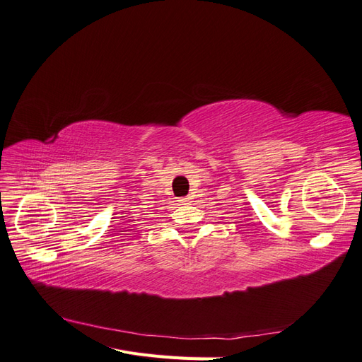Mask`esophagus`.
I'll return each instance as SVG.
<instances>
[{
  "instance_id": "esophagus-1",
  "label": "esophagus",
  "mask_w": 362,
  "mask_h": 362,
  "mask_svg": "<svg viewBox=\"0 0 362 362\" xmlns=\"http://www.w3.org/2000/svg\"><path fill=\"white\" fill-rule=\"evenodd\" d=\"M180 202H181V204H190V202H192V198H190V196H185V198H181V199H180Z\"/></svg>"
}]
</instances>
